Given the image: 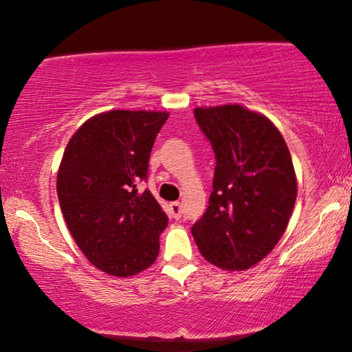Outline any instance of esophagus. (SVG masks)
I'll return each instance as SVG.
<instances>
[{
  "instance_id": "34e87169",
  "label": "esophagus",
  "mask_w": 352,
  "mask_h": 352,
  "mask_svg": "<svg viewBox=\"0 0 352 352\" xmlns=\"http://www.w3.org/2000/svg\"><path fill=\"white\" fill-rule=\"evenodd\" d=\"M170 211H171L173 218L179 219L182 216V206H181L179 201H173V204H170Z\"/></svg>"
}]
</instances>
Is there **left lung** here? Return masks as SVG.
Returning <instances> with one entry per match:
<instances>
[{
  "label": "left lung",
  "instance_id": "1",
  "mask_svg": "<svg viewBox=\"0 0 352 352\" xmlns=\"http://www.w3.org/2000/svg\"><path fill=\"white\" fill-rule=\"evenodd\" d=\"M194 115L216 166L208 208L192 235L206 261L243 271L272 252L290 221L298 192L290 151L271 120L239 104Z\"/></svg>",
  "mask_w": 352,
  "mask_h": 352
}]
</instances>
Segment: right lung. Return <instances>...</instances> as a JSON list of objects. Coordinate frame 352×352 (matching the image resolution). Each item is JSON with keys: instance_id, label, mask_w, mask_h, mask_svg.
Here are the masks:
<instances>
[{"instance_id": "obj_1", "label": "right lung", "mask_w": 352, "mask_h": 352, "mask_svg": "<svg viewBox=\"0 0 352 352\" xmlns=\"http://www.w3.org/2000/svg\"><path fill=\"white\" fill-rule=\"evenodd\" d=\"M168 112L110 110L89 118L67 144L57 197L72 237L89 263L115 277L152 266L168 216L151 190L148 158Z\"/></svg>"}]
</instances>
